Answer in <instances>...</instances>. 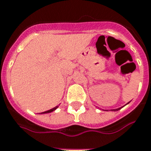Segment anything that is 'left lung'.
<instances>
[{
	"mask_svg": "<svg viewBox=\"0 0 151 151\" xmlns=\"http://www.w3.org/2000/svg\"><path fill=\"white\" fill-rule=\"evenodd\" d=\"M123 107V106H122ZM122 107H119V108H117V109H115V110H112V111H119V110H120Z\"/></svg>",
	"mask_w": 151,
	"mask_h": 151,
	"instance_id": "left-lung-1",
	"label": "left lung"
}]
</instances>
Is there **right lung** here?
<instances>
[{
  "instance_id": "add662e5",
  "label": "right lung",
  "mask_w": 151,
  "mask_h": 151,
  "mask_svg": "<svg viewBox=\"0 0 151 151\" xmlns=\"http://www.w3.org/2000/svg\"><path fill=\"white\" fill-rule=\"evenodd\" d=\"M58 106H55V107H54V108H52V109H51V110H48V111H45V112H42L41 114H45V113H50V112H52L53 111H55L56 108H57Z\"/></svg>"
}]
</instances>
